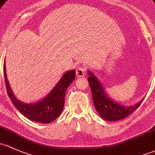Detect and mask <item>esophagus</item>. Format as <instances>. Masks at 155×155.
I'll use <instances>...</instances> for the list:
<instances>
[{
	"instance_id": "esophagus-1",
	"label": "esophagus",
	"mask_w": 155,
	"mask_h": 155,
	"mask_svg": "<svg viewBox=\"0 0 155 155\" xmlns=\"http://www.w3.org/2000/svg\"><path fill=\"white\" fill-rule=\"evenodd\" d=\"M86 72V68H84V67H78V68L76 69V74H77L78 77H84L85 75Z\"/></svg>"
}]
</instances>
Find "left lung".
I'll return each instance as SVG.
<instances>
[{
	"instance_id": "8db88e82",
	"label": "left lung",
	"mask_w": 155,
	"mask_h": 155,
	"mask_svg": "<svg viewBox=\"0 0 155 155\" xmlns=\"http://www.w3.org/2000/svg\"><path fill=\"white\" fill-rule=\"evenodd\" d=\"M88 73L89 75L88 81L92 91L94 105L97 112L105 120L112 122L125 119L137 110L142 104L143 101L141 100L136 104L127 107L113 101L107 95L98 78L90 71H89Z\"/></svg>"
}]
</instances>
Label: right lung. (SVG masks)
Instances as JSON below:
<instances>
[{
    "instance_id": "1",
    "label": "right lung",
    "mask_w": 155,
    "mask_h": 155,
    "mask_svg": "<svg viewBox=\"0 0 155 155\" xmlns=\"http://www.w3.org/2000/svg\"><path fill=\"white\" fill-rule=\"evenodd\" d=\"M4 74L8 95L15 108L30 120L43 124L53 122L61 114L64 107L66 90L75 78L74 69L66 71L45 98L36 103L25 104L17 99L10 88L6 78L5 61Z\"/></svg>"
}]
</instances>
